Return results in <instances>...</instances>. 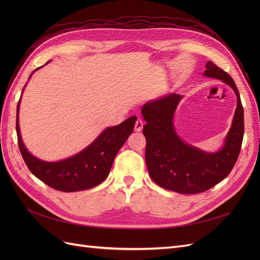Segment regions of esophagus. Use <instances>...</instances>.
<instances>
[{"instance_id": "34e87169", "label": "esophagus", "mask_w": 260, "mask_h": 260, "mask_svg": "<svg viewBox=\"0 0 260 260\" xmlns=\"http://www.w3.org/2000/svg\"><path fill=\"white\" fill-rule=\"evenodd\" d=\"M143 124H144V122H143V120L141 119V118L139 117L138 119H137V121H136V125H135V130L136 131H141L143 129Z\"/></svg>"}]
</instances>
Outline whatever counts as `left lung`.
I'll list each match as a JSON object with an SVG mask.
<instances>
[{
	"instance_id": "1",
	"label": "left lung",
	"mask_w": 260,
	"mask_h": 260,
	"mask_svg": "<svg viewBox=\"0 0 260 260\" xmlns=\"http://www.w3.org/2000/svg\"><path fill=\"white\" fill-rule=\"evenodd\" d=\"M204 76L221 80L237 95V108L229 132L218 151L207 152L181 139L175 127V113L183 95L170 93L148 101L141 114L145 120V161L156 184L181 194L209 190L230 174L237 162L244 136V111L233 79L212 61L206 62Z\"/></svg>"
}]
</instances>
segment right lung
Here are the masks:
<instances>
[{"mask_svg":"<svg viewBox=\"0 0 260 260\" xmlns=\"http://www.w3.org/2000/svg\"><path fill=\"white\" fill-rule=\"evenodd\" d=\"M42 67L35 69L29 79L35 72ZM23 90L25 88L22 92ZM20 100L17 104L16 131L22 158L32 175L45 184L61 192L88 190L103 182L109 175L118 151L132 133L137 121L136 116L129 117L120 124L105 128L91 144L79 153L58 161H45L31 154L22 142L19 128Z\"/></svg>","mask_w":260,"mask_h":260,"instance_id":"right-lung-1","label":"right lung"}]
</instances>
